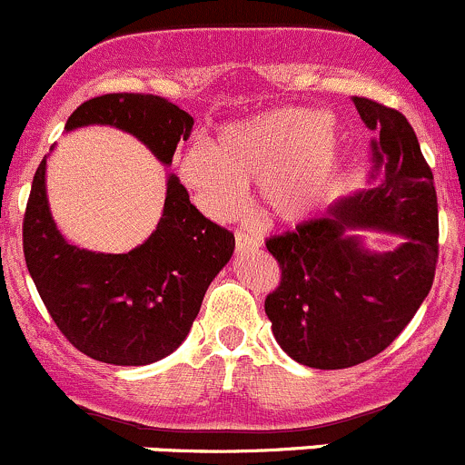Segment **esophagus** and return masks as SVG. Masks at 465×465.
<instances>
[{"instance_id":"34e87169","label":"esophagus","mask_w":465,"mask_h":465,"mask_svg":"<svg viewBox=\"0 0 465 465\" xmlns=\"http://www.w3.org/2000/svg\"><path fill=\"white\" fill-rule=\"evenodd\" d=\"M261 247V238L252 232L249 227H242L236 232V249L238 252H249V249Z\"/></svg>"}]
</instances>
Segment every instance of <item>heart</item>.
<instances>
[{
  "instance_id": "b5f03b06",
  "label": "heart",
  "mask_w": 465,
  "mask_h": 465,
  "mask_svg": "<svg viewBox=\"0 0 465 465\" xmlns=\"http://www.w3.org/2000/svg\"><path fill=\"white\" fill-rule=\"evenodd\" d=\"M343 135L330 115L282 106L232 122L203 146L180 155L178 178L204 213L232 220L245 204V187L272 220L294 224L316 212L341 171Z\"/></svg>"
}]
</instances>
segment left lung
<instances>
[{"mask_svg":"<svg viewBox=\"0 0 465 465\" xmlns=\"http://www.w3.org/2000/svg\"><path fill=\"white\" fill-rule=\"evenodd\" d=\"M351 102L376 134L368 187L267 241L282 272L265 301L273 339L316 370L351 368L388 348L426 301L439 256L437 192L414 129L379 102ZM361 231L401 242L374 252Z\"/></svg>","mask_w":465,"mask_h":465,"instance_id":"8db88e82","label":"left lung"}]
</instances>
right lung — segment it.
<instances>
[{
	"mask_svg": "<svg viewBox=\"0 0 465 465\" xmlns=\"http://www.w3.org/2000/svg\"><path fill=\"white\" fill-rule=\"evenodd\" d=\"M93 124L131 134L171 167L193 117L164 97L111 93L77 106L64 131ZM233 247V233L204 218L169 173L163 216L143 245L126 253L80 249L53 220L46 155L33 178L24 216L26 267L62 334L102 363L149 365L178 350Z\"/></svg>",
	"mask_w": 465,
	"mask_h": 465,
	"instance_id": "add662e5",
	"label": "right lung"
}]
</instances>
